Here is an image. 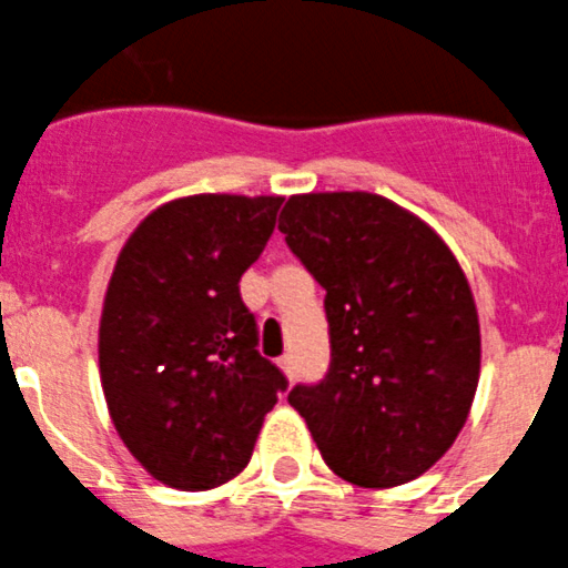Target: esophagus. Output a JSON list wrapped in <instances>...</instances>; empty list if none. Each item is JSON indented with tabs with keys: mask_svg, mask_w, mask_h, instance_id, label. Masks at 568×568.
<instances>
[{
	"mask_svg": "<svg viewBox=\"0 0 568 568\" xmlns=\"http://www.w3.org/2000/svg\"><path fill=\"white\" fill-rule=\"evenodd\" d=\"M277 365H280V371H283L285 376H288V379H294V356H291V354L280 356Z\"/></svg>",
	"mask_w": 568,
	"mask_h": 568,
	"instance_id": "1",
	"label": "esophagus"
}]
</instances>
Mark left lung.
<instances>
[{"instance_id": "8db88e82", "label": "left lung", "mask_w": 568, "mask_h": 568, "mask_svg": "<svg viewBox=\"0 0 568 568\" xmlns=\"http://www.w3.org/2000/svg\"><path fill=\"white\" fill-rule=\"evenodd\" d=\"M280 232L325 288L331 367L288 405L359 487H398L453 447L481 373V328L456 254L371 192L291 195Z\"/></svg>"}]
</instances>
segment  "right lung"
<instances>
[{"mask_svg":"<svg viewBox=\"0 0 568 568\" xmlns=\"http://www.w3.org/2000/svg\"><path fill=\"white\" fill-rule=\"evenodd\" d=\"M277 195H189L138 223L104 294L106 410L135 462L201 493L243 473L285 376L260 356L240 277L263 254Z\"/></svg>","mask_w":568,"mask_h":568,"instance_id":"1","label":"right lung"}]
</instances>
